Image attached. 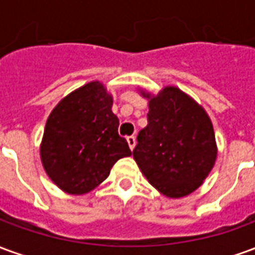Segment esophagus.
<instances>
[{"mask_svg": "<svg viewBox=\"0 0 255 255\" xmlns=\"http://www.w3.org/2000/svg\"><path fill=\"white\" fill-rule=\"evenodd\" d=\"M127 142H128V146H129V149L133 150L135 144H136V139H135V136H128Z\"/></svg>", "mask_w": 255, "mask_h": 255, "instance_id": "34e87169", "label": "esophagus"}]
</instances>
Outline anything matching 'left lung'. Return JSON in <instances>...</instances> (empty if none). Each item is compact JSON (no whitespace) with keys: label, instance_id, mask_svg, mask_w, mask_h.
Here are the masks:
<instances>
[{"label":"left lung","instance_id":"obj_1","mask_svg":"<svg viewBox=\"0 0 255 255\" xmlns=\"http://www.w3.org/2000/svg\"><path fill=\"white\" fill-rule=\"evenodd\" d=\"M149 100L147 126L138 133L133 160L149 183L168 198L197 190L214 166L217 144L210 117L175 86L158 94L139 90Z\"/></svg>","mask_w":255,"mask_h":255}]
</instances>
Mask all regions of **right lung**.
<instances>
[{"instance_id":"1","label":"right lung","mask_w":255,"mask_h":255,"mask_svg":"<svg viewBox=\"0 0 255 255\" xmlns=\"http://www.w3.org/2000/svg\"><path fill=\"white\" fill-rule=\"evenodd\" d=\"M112 105V94L95 80L64 97L47 117L41 161L63 191L80 195L94 190L117 160L131 155L127 140L117 132Z\"/></svg>"}]
</instances>
